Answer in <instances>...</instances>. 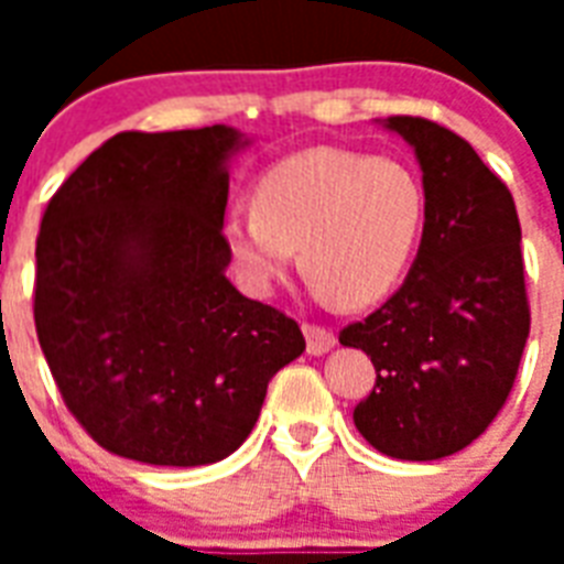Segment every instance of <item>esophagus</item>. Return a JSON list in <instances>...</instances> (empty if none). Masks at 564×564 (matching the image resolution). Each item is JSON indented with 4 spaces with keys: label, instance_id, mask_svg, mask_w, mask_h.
Listing matches in <instances>:
<instances>
[{
    "label": "esophagus",
    "instance_id": "1",
    "mask_svg": "<svg viewBox=\"0 0 564 564\" xmlns=\"http://www.w3.org/2000/svg\"><path fill=\"white\" fill-rule=\"evenodd\" d=\"M304 336H307V354L322 357L336 345V336L322 325H304Z\"/></svg>",
    "mask_w": 564,
    "mask_h": 564
}]
</instances>
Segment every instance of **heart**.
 <instances>
[{
    "instance_id": "1",
    "label": "heart",
    "mask_w": 564,
    "mask_h": 564,
    "mask_svg": "<svg viewBox=\"0 0 564 564\" xmlns=\"http://www.w3.org/2000/svg\"><path fill=\"white\" fill-rule=\"evenodd\" d=\"M254 210L230 213L221 242L251 292H269L301 248L322 299L369 307L403 281L427 219L419 172L394 158L318 145L257 178Z\"/></svg>"
}]
</instances>
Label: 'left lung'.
Instances as JSON below:
<instances>
[{"instance_id":"obj_1","label":"left lung","mask_w":564,"mask_h":564,"mask_svg":"<svg viewBox=\"0 0 564 564\" xmlns=\"http://www.w3.org/2000/svg\"><path fill=\"white\" fill-rule=\"evenodd\" d=\"M380 126L412 145L427 219L401 290L339 343L377 369L354 410L362 438L430 463L471 445L516 383L530 336L521 225L507 184L463 137L419 117Z\"/></svg>"}]
</instances>
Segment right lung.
Here are the masks:
<instances>
[{
	"mask_svg": "<svg viewBox=\"0 0 564 564\" xmlns=\"http://www.w3.org/2000/svg\"><path fill=\"white\" fill-rule=\"evenodd\" d=\"M230 126L110 137L48 202L34 325L66 406L105 451L193 468L248 438L301 327L225 278Z\"/></svg>",
	"mask_w": 564,
	"mask_h": 564,
	"instance_id": "obj_1",
	"label": "right lung"
}]
</instances>
